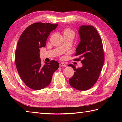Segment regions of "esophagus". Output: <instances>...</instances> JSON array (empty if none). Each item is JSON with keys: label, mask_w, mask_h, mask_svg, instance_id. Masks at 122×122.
Returning a JSON list of instances; mask_svg holds the SVG:
<instances>
[{"label": "esophagus", "mask_w": 122, "mask_h": 122, "mask_svg": "<svg viewBox=\"0 0 122 122\" xmlns=\"http://www.w3.org/2000/svg\"><path fill=\"white\" fill-rule=\"evenodd\" d=\"M60 67H66V64L64 63H60Z\"/></svg>", "instance_id": "1"}]
</instances>
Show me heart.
<instances>
[{"label": "heart", "mask_w": 122, "mask_h": 122, "mask_svg": "<svg viewBox=\"0 0 122 122\" xmlns=\"http://www.w3.org/2000/svg\"><path fill=\"white\" fill-rule=\"evenodd\" d=\"M63 35L64 36H67V35H72L74 36L75 33L74 31L70 29L69 28H66V29H64L63 30Z\"/></svg>", "instance_id": "obj_1"}]
</instances>
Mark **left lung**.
<instances>
[{
  "mask_svg": "<svg viewBox=\"0 0 122 122\" xmlns=\"http://www.w3.org/2000/svg\"><path fill=\"white\" fill-rule=\"evenodd\" d=\"M79 33L80 42L76 49L75 56L79 58L82 67L76 69L69 64L75 71L73 76L69 79V84L77 90L85 91L91 88L99 77L104 62V53L102 39L97 31L92 25H82Z\"/></svg>",
  "mask_w": 122,
  "mask_h": 122,
  "instance_id": "1",
  "label": "left lung"
}]
</instances>
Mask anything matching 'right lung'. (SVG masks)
I'll return each instance as SVG.
<instances>
[{
	"label": "right lung",
	"mask_w": 122,
	"mask_h": 122,
	"mask_svg": "<svg viewBox=\"0 0 122 122\" xmlns=\"http://www.w3.org/2000/svg\"><path fill=\"white\" fill-rule=\"evenodd\" d=\"M58 24L36 22L29 25L20 36L15 53L17 71L25 84L35 90L50 84L53 73L59 68L55 60L41 63L40 48L45 47L46 39Z\"/></svg>",
	"instance_id": "obj_1"
}]
</instances>
